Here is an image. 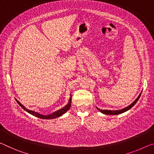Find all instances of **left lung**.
Returning a JSON list of instances; mask_svg holds the SVG:
<instances>
[{
  "label": "left lung",
  "instance_id": "1",
  "mask_svg": "<svg viewBox=\"0 0 154 154\" xmlns=\"http://www.w3.org/2000/svg\"><path fill=\"white\" fill-rule=\"evenodd\" d=\"M140 95H141V93L140 94V95L138 96V98H137L136 99V100H135L133 102V103H132L131 104V105H129L128 107H125V108H124V109H120V110H116V111L103 110V109H100L98 108V107H96V108H97V109L100 111V112L101 113H105V114H107V115H118V114H120V113H124V112H127V111H128V110L130 109H131L132 107H133V106L135 105V104H136V103H137V102H138V100H139V98H140Z\"/></svg>",
  "mask_w": 154,
  "mask_h": 154
}]
</instances>
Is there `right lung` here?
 <instances>
[{"mask_svg": "<svg viewBox=\"0 0 154 154\" xmlns=\"http://www.w3.org/2000/svg\"><path fill=\"white\" fill-rule=\"evenodd\" d=\"M16 102L18 103V105H19L21 107H22L23 109L25 110L26 112H28L30 114H32L33 116H36L38 118H42V119H52V118H58V117H60L62 116L63 114H64L65 112H67V111H68V109L70 108L71 107V103H72V97H71L70 99H69V103L67 104V105L65 106V107H64L63 108L60 109H59L58 111H56V112H54L51 113V114H49V115H42V114H40L39 113L34 112V111H32V110H29L27 109L26 107H25L24 106H23L22 104L20 103V102H18L17 100H16Z\"/></svg>", "mask_w": 154, "mask_h": 154, "instance_id": "right-lung-1", "label": "right lung"}]
</instances>
